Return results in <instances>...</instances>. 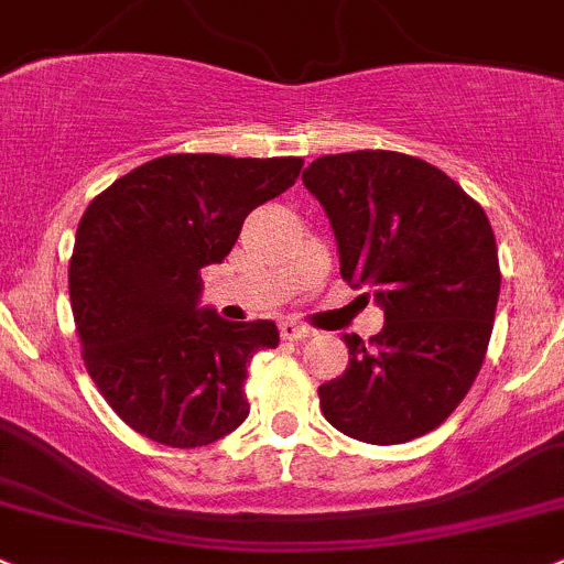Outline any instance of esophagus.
Instances as JSON below:
<instances>
[{"label":"esophagus","instance_id":"1","mask_svg":"<svg viewBox=\"0 0 564 564\" xmlns=\"http://www.w3.org/2000/svg\"><path fill=\"white\" fill-rule=\"evenodd\" d=\"M280 334H282V339H306V336H312L315 334V330L312 328H306V325H301L299 321H282L280 323Z\"/></svg>","mask_w":564,"mask_h":564}]
</instances>
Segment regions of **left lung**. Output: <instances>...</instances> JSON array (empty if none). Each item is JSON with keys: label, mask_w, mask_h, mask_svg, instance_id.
<instances>
[{"label": "left lung", "mask_w": 564, "mask_h": 564, "mask_svg": "<svg viewBox=\"0 0 564 564\" xmlns=\"http://www.w3.org/2000/svg\"><path fill=\"white\" fill-rule=\"evenodd\" d=\"M341 280L371 288L386 325L345 334V375L317 388L325 421L371 445L437 429L478 377L499 299L489 217L440 167L399 152L325 154L304 171Z\"/></svg>", "instance_id": "left-lung-1"}]
</instances>
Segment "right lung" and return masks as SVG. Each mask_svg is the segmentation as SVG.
Wrapping results in <instances>:
<instances>
[{
  "instance_id": "1",
  "label": "right lung",
  "mask_w": 564,
  "mask_h": 564,
  "mask_svg": "<svg viewBox=\"0 0 564 564\" xmlns=\"http://www.w3.org/2000/svg\"><path fill=\"white\" fill-rule=\"evenodd\" d=\"M299 156L167 154L89 203L69 260L84 364L116 415L154 443L200 448L239 429L249 358L274 321L230 323L200 304L252 208L299 178Z\"/></svg>"
}]
</instances>
